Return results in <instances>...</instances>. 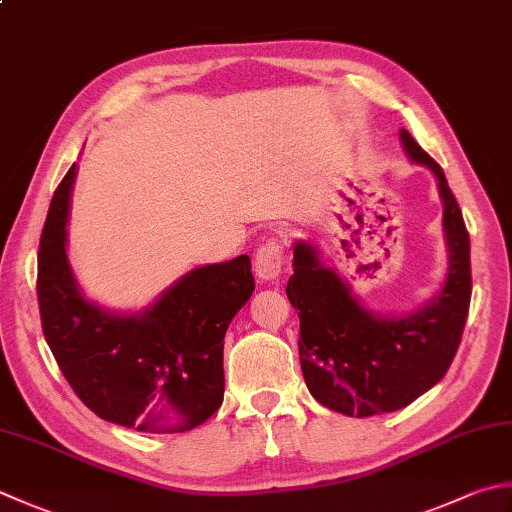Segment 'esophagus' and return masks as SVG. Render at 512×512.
Wrapping results in <instances>:
<instances>
[{"label": "esophagus", "mask_w": 512, "mask_h": 512, "mask_svg": "<svg viewBox=\"0 0 512 512\" xmlns=\"http://www.w3.org/2000/svg\"><path fill=\"white\" fill-rule=\"evenodd\" d=\"M253 268L259 282H273V279L282 275L284 246L279 244L277 239H268V242L257 250Z\"/></svg>", "instance_id": "esophagus-1"}]
</instances>
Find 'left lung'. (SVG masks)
Returning a JSON list of instances; mask_svg holds the SVG:
<instances>
[{
	"label": "left lung",
	"mask_w": 512,
	"mask_h": 512,
	"mask_svg": "<svg viewBox=\"0 0 512 512\" xmlns=\"http://www.w3.org/2000/svg\"><path fill=\"white\" fill-rule=\"evenodd\" d=\"M413 164L437 179L444 204L448 270L442 288L415 310L384 315L366 308L317 246L297 239L286 295L299 310V362L319 404L348 417L393 413L433 388L453 362L470 306V239L444 170L402 128Z\"/></svg>",
	"instance_id": "obj_1"
}]
</instances>
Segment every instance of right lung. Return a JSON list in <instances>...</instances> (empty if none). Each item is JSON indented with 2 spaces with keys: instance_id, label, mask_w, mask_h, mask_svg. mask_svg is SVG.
Listing matches in <instances>:
<instances>
[{
  "instance_id": "add662e5",
  "label": "right lung",
  "mask_w": 512,
  "mask_h": 512,
  "mask_svg": "<svg viewBox=\"0 0 512 512\" xmlns=\"http://www.w3.org/2000/svg\"><path fill=\"white\" fill-rule=\"evenodd\" d=\"M77 164L57 186L42 230L37 299L44 337L77 397L139 433H184L224 402V337L255 290L250 257L188 270L153 304L117 313L88 299L68 259Z\"/></svg>"
}]
</instances>
